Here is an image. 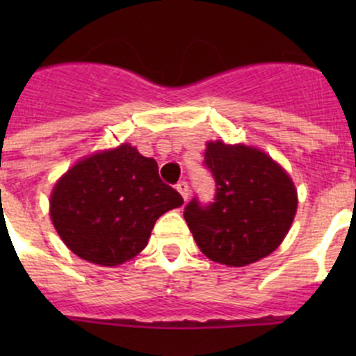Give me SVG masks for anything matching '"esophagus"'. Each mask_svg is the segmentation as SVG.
Segmentation results:
<instances>
[{
    "mask_svg": "<svg viewBox=\"0 0 356 356\" xmlns=\"http://www.w3.org/2000/svg\"><path fill=\"white\" fill-rule=\"evenodd\" d=\"M175 189H177L179 193H181V196L184 200H188V196H189V184L186 181H179L177 184H175Z\"/></svg>",
    "mask_w": 356,
    "mask_h": 356,
    "instance_id": "esophagus-1",
    "label": "esophagus"
}]
</instances>
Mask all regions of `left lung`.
I'll use <instances>...</instances> for the list:
<instances>
[{"label": "left lung", "instance_id": "obj_1", "mask_svg": "<svg viewBox=\"0 0 356 356\" xmlns=\"http://www.w3.org/2000/svg\"><path fill=\"white\" fill-rule=\"evenodd\" d=\"M204 167L215 181L213 201L195 196L184 218L210 260L245 267L282 243L296 215V189L270 156L243 145L208 143Z\"/></svg>", "mask_w": 356, "mask_h": 356}]
</instances>
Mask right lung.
I'll return each instance as SVG.
<instances>
[{"instance_id": "1", "label": "right lung", "mask_w": 356, "mask_h": 356, "mask_svg": "<svg viewBox=\"0 0 356 356\" xmlns=\"http://www.w3.org/2000/svg\"><path fill=\"white\" fill-rule=\"evenodd\" d=\"M182 203L153 158L122 145L75 163L55 184L49 215L77 257L113 267L145 250L158 218Z\"/></svg>"}]
</instances>
